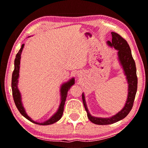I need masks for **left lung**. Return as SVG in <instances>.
Returning <instances> with one entry per match:
<instances>
[{"instance_id": "obj_1", "label": "left lung", "mask_w": 148, "mask_h": 148, "mask_svg": "<svg viewBox=\"0 0 148 148\" xmlns=\"http://www.w3.org/2000/svg\"><path fill=\"white\" fill-rule=\"evenodd\" d=\"M111 34H112V41H108L107 44L110 48H114L118 51L117 52L118 60L121 67L123 68L124 75L126 76V79L128 84V94L125 106L121 109V110L110 117L102 118V117H96L91 115L87 106L84 93H83V103L87 112L88 119L91 122L96 125H110L125 118L132 108L137 89L136 66L131 54L130 47L126 40L123 39L119 34L115 32H111Z\"/></svg>"}]
</instances>
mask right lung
Segmentation results:
<instances>
[{
  "label": "right lung",
  "instance_id": "1",
  "mask_svg": "<svg viewBox=\"0 0 148 148\" xmlns=\"http://www.w3.org/2000/svg\"><path fill=\"white\" fill-rule=\"evenodd\" d=\"M24 47V44L21 45V47L20 48V50L18 52V53L16 55L15 62H14V64H15V68H14V71L13 72V75H12V82H11V87H12V92H13V100L15 102V104L17 106L18 110H19V112L23 115V116L31 121V122L36 123L37 125H52L53 123L57 122L58 121H59L62 116L64 111V103H65L66 96H67V93L68 91L70 90L71 87L73 85L75 84V79L71 78L69 79L68 82L65 83H63L61 85L60 88V103L58 107V110H56V112L50 117V119H48V120H46L44 122H36V121L32 120L31 117L28 116L27 113H26L25 109L23 107V103H22V98H21V95L20 93L19 89H18V82H19V69H20V60H21V55L22 50L23 49Z\"/></svg>",
  "mask_w": 148,
  "mask_h": 148
}]
</instances>
